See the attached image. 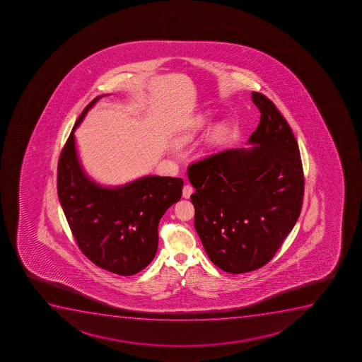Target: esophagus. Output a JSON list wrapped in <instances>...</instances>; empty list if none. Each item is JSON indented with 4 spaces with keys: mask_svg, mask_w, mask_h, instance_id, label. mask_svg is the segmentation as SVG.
Here are the masks:
<instances>
[{
    "mask_svg": "<svg viewBox=\"0 0 362 362\" xmlns=\"http://www.w3.org/2000/svg\"><path fill=\"white\" fill-rule=\"evenodd\" d=\"M192 192H194V187L190 185V184H187V185H184L183 187V197L185 199H189L190 196H192Z\"/></svg>",
    "mask_w": 362,
    "mask_h": 362,
    "instance_id": "34e87169",
    "label": "esophagus"
}]
</instances>
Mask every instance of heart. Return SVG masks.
<instances>
[{
	"instance_id": "obj_1",
	"label": "heart",
	"mask_w": 362,
	"mask_h": 362,
	"mask_svg": "<svg viewBox=\"0 0 362 362\" xmlns=\"http://www.w3.org/2000/svg\"><path fill=\"white\" fill-rule=\"evenodd\" d=\"M204 124V117H200V119H197L195 121V124H194V128L195 129H197V128H200L202 124Z\"/></svg>"
}]
</instances>
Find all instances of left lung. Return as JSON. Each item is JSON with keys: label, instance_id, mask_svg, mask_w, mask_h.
<instances>
[{"label": "left lung", "instance_id": "left-lung-1", "mask_svg": "<svg viewBox=\"0 0 362 362\" xmlns=\"http://www.w3.org/2000/svg\"><path fill=\"white\" fill-rule=\"evenodd\" d=\"M260 122L251 149H228L187 167L195 229L209 259L243 274L269 263L302 211L304 173L297 139L276 105L252 92Z\"/></svg>", "mask_w": 362, "mask_h": 362}]
</instances>
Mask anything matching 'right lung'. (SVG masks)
Wrapping results in <instances>:
<instances>
[{
    "label": "right lung",
    "instance_id": "1",
    "mask_svg": "<svg viewBox=\"0 0 362 362\" xmlns=\"http://www.w3.org/2000/svg\"><path fill=\"white\" fill-rule=\"evenodd\" d=\"M82 111L65 143L57 170V190L70 230L82 253L99 268L131 276L156 255L158 221L179 201L184 180L149 175L117 189L98 187L86 178L74 131L94 103Z\"/></svg>",
    "mask_w": 362,
    "mask_h": 362
}]
</instances>
